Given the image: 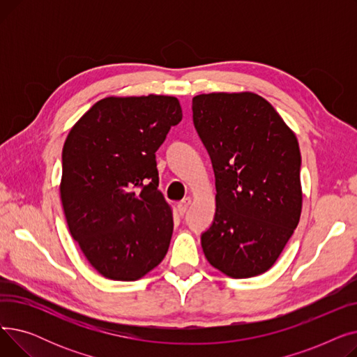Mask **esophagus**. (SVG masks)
<instances>
[{"label":"esophagus","instance_id":"1","mask_svg":"<svg viewBox=\"0 0 357 357\" xmlns=\"http://www.w3.org/2000/svg\"><path fill=\"white\" fill-rule=\"evenodd\" d=\"M190 205H191V198H190V197L183 198V199L178 204V211H179V214H181V215H183L186 211H188Z\"/></svg>","mask_w":357,"mask_h":357}]
</instances>
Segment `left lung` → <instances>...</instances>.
<instances>
[{
  "label": "left lung",
  "instance_id": "1",
  "mask_svg": "<svg viewBox=\"0 0 357 357\" xmlns=\"http://www.w3.org/2000/svg\"><path fill=\"white\" fill-rule=\"evenodd\" d=\"M215 175V215L201 234L210 264L236 279L269 271L298 226L301 153L276 109L253 92L192 98Z\"/></svg>",
  "mask_w": 357,
  "mask_h": 357
}]
</instances>
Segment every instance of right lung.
I'll list each match as a JSON object with an SVG mask.
<instances>
[{"label": "right lung", "mask_w": 357, "mask_h": 357, "mask_svg": "<svg viewBox=\"0 0 357 357\" xmlns=\"http://www.w3.org/2000/svg\"><path fill=\"white\" fill-rule=\"evenodd\" d=\"M181 120L175 97H109L69 131L61 182L66 222L108 279L136 280L169 249L174 218L158 190L156 150Z\"/></svg>", "instance_id": "right-lung-1"}]
</instances>
